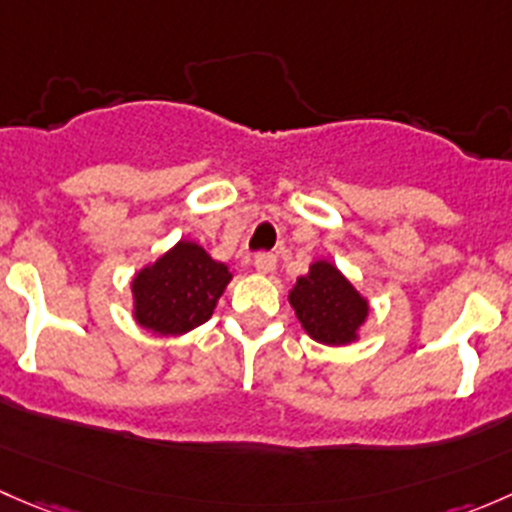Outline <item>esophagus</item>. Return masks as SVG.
I'll list each match as a JSON object with an SVG mask.
<instances>
[{"label":"esophagus","instance_id":"1","mask_svg":"<svg viewBox=\"0 0 512 512\" xmlns=\"http://www.w3.org/2000/svg\"><path fill=\"white\" fill-rule=\"evenodd\" d=\"M277 265V257L272 255V252H260V255L252 257V267H255V272H260V275H270L272 270H275Z\"/></svg>","mask_w":512,"mask_h":512}]
</instances>
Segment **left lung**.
I'll use <instances>...</instances> for the list:
<instances>
[{
	"label": "left lung",
	"mask_w": 512,
	"mask_h": 512,
	"mask_svg": "<svg viewBox=\"0 0 512 512\" xmlns=\"http://www.w3.org/2000/svg\"><path fill=\"white\" fill-rule=\"evenodd\" d=\"M289 304L304 332L327 347H347L359 339L369 302L332 262L317 260L289 289Z\"/></svg>",
	"instance_id": "1"
}]
</instances>
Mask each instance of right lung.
I'll return each mask as SVG.
<instances>
[{
    "label": "right lung",
    "mask_w": 512,
    "mask_h": 512,
    "mask_svg": "<svg viewBox=\"0 0 512 512\" xmlns=\"http://www.w3.org/2000/svg\"><path fill=\"white\" fill-rule=\"evenodd\" d=\"M232 280L225 262L213 260L198 242L180 240L131 282L133 317L148 332L178 337L208 322Z\"/></svg>",
    "instance_id": "right-lung-1"
}]
</instances>
